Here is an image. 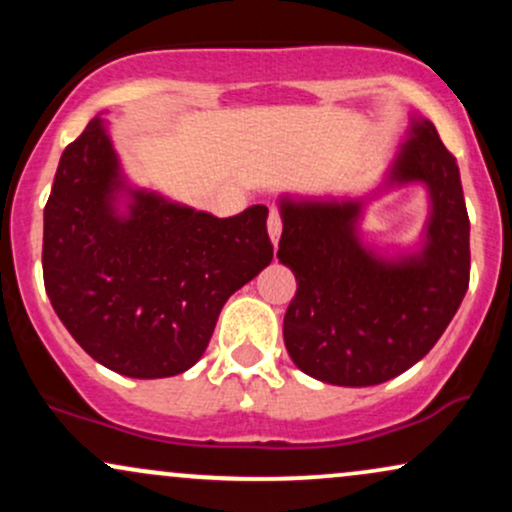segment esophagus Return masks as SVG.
I'll use <instances>...</instances> for the list:
<instances>
[{"instance_id": "esophagus-1", "label": "esophagus", "mask_w": 512, "mask_h": 512, "mask_svg": "<svg viewBox=\"0 0 512 512\" xmlns=\"http://www.w3.org/2000/svg\"><path fill=\"white\" fill-rule=\"evenodd\" d=\"M269 238H272V243H274V248H276V243H279V238H281V216H279V209L269 211Z\"/></svg>"}]
</instances>
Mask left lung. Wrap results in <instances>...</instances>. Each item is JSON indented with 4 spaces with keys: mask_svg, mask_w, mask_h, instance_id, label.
Instances as JSON below:
<instances>
[{
    "mask_svg": "<svg viewBox=\"0 0 512 512\" xmlns=\"http://www.w3.org/2000/svg\"><path fill=\"white\" fill-rule=\"evenodd\" d=\"M424 182L431 214L419 252L383 257L358 236L366 199H279L281 264L296 274L284 344L330 385L368 387L421 361L469 286V216L460 168L433 122L411 115L385 187Z\"/></svg>",
    "mask_w": 512,
    "mask_h": 512,
    "instance_id": "8db88e82",
    "label": "left lung"
}]
</instances>
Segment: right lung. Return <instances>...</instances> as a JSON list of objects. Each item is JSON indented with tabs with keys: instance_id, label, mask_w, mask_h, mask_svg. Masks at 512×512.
Returning a JSON list of instances; mask_svg holds the SVG:
<instances>
[{
	"instance_id": "obj_1",
	"label": "right lung",
	"mask_w": 512,
	"mask_h": 512,
	"mask_svg": "<svg viewBox=\"0 0 512 512\" xmlns=\"http://www.w3.org/2000/svg\"><path fill=\"white\" fill-rule=\"evenodd\" d=\"M43 221L52 308L88 356L129 378L195 366L223 303L274 257L262 204L216 219L129 185L101 117L64 149Z\"/></svg>"
}]
</instances>
